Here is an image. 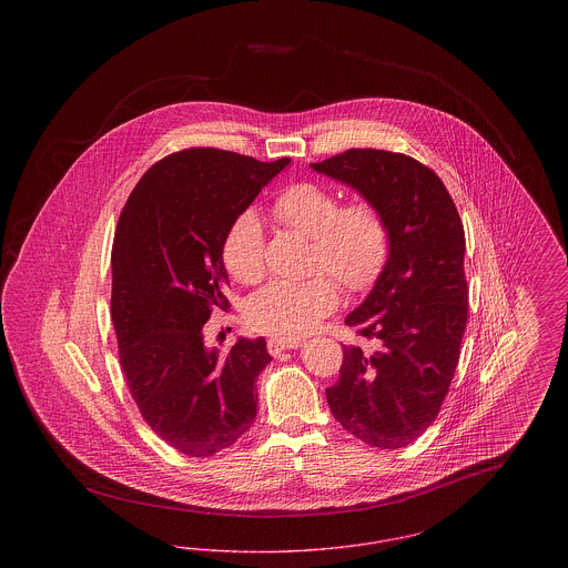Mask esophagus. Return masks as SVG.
<instances>
[{
    "mask_svg": "<svg viewBox=\"0 0 568 568\" xmlns=\"http://www.w3.org/2000/svg\"><path fill=\"white\" fill-rule=\"evenodd\" d=\"M300 345H302L300 338H271L268 341V352L272 355H278V353L285 352V349H297Z\"/></svg>",
    "mask_w": 568,
    "mask_h": 568,
    "instance_id": "34e87169",
    "label": "esophagus"
}]
</instances>
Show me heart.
I'll return each instance as SVG.
<instances>
[{"label":"heart","mask_w":568,"mask_h":568,"mask_svg":"<svg viewBox=\"0 0 568 568\" xmlns=\"http://www.w3.org/2000/svg\"><path fill=\"white\" fill-rule=\"evenodd\" d=\"M272 215L313 239V268L332 272L349 292L368 290L387 260V223L366 200L341 206L336 191L304 181L276 195ZM221 257L227 274L239 283L253 285L264 276V230L253 211L232 221ZM338 297L336 281L325 272L297 283L272 281L248 297L244 315L257 332L292 338L332 313Z\"/></svg>","instance_id":"obj_1"}]
</instances>
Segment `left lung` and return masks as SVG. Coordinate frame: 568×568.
Segmentation results:
<instances>
[{
    "instance_id": "left-lung-1",
    "label": "left lung",
    "mask_w": 568,
    "mask_h": 568,
    "mask_svg": "<svg viewBox=\"0 0 568 568\" xmlns=\"http://www.w3.org/2000/svg\"><path fill=\"white\" fill-rule=\"evenodd\" d=\"M311 168L375 204L389 232L375 287L345 320L375 347H343L325 398L355 438L400 449L436 419L458 366L468 320L458 209L433 170L403 153L349 149Z\"/></svg>"
}]
</instances>
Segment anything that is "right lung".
Instances as JSON below:
<instances>
[{
  "label": "right lung",
  "mask_w": 568,
  "mask_h": 568,
  "mask_svg": "<svg viewBox=\"0 0 568 568\" xmlns=\"http://www.w3.org/2000/svg\"><path fill=\"white\" fill-rule=\"evenodd\" d=\"M221 149H185L146 170L116 223L112 324L130 394L151 430L176 452L227 449L257 415L266 341L204 345L211 313L225 311L221 248L232 221L290 165Z\"/></svg>",
  "instance_id": "1"
}]
</instances>
